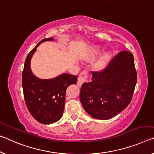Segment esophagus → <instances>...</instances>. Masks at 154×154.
<instances>
[{
	"label": "esophagus",
	"instance_id": "esophagus-1",
	"mask_svg": "<svg viewBox=\"0 0 154 154\" xmlns=\"http://www.w3.org/2000/svg\"><path fill=\"white\" fill-rule=\"evenodd\" d=\"M87 77H88V72L87 71H83L79 74V77H78V82L77 84L79 87L81 86L83 82L87 81Z\"/></svg>",
	"mask_w": 154,
	"mask_h": 154
}]
</instances>
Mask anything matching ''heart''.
Segmentation results:
<instances>
[{
	"label": "heart",
	"instance_id": "b5f03b06",
	"mask_svg": "<svg viewBox=\"0 0 154 154\" xmlns=\"http://www.w3.org/2000/svg\"><path fill=\"white\" fill-rule=\"evenodd\" d=\"M97 53H99V51H97ZM109 55H105L104 57L101 59L100 60L98 61V64H97V66H98V68H103L105 67L106 65L107 64L108 62V60H109Z\"/></svg>",
	"mask_w": 154,
	"mask_h": 154
}]
</instances>
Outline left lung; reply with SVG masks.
Instances as JSON below:
<instances>
[{
  "label": "left lung",
  "instance_id": "left-lung-1",
  "mask_svg": "<svg viewBox=\"0 0 154 154\" xmlns=\"http://www.w3.org/2000/svg\"><path fill=\"white\" fill-rule=\"evenodd\" d=\"M91 81L84 82L80 100L91 117L110 119L129 105L137 81L134 56L122 51L100 72H91Z\"/></svg>",
  "mask_w": 154,
  "mask_h": 154
}]
</instances>
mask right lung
I'll return each mask as SVG.
<instances>
[{
  "instance_id": "1",
  "label": "right lung",
  "mask_w": 154,
  "mask_h": 154,
  "mask_svg": "<svg viewBox=\"0 0 154 154\" xmlns=\"http://www.w3.org/2000/svg\"><path fill=\"white\" fill-rule=\"evenodd\" d=\"M44 38L38 43L26 58L22 75L25 101L31 115L42 124L54 123L60 119L65 103L66 89L70 85L76 84L77 76L63 74L51 79H41L33 74L31 59L41 42L53 41Z\"/></svg>"
}]
</instances>
